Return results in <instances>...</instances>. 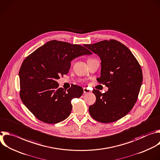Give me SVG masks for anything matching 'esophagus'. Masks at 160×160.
<instances>
[{"label":"esophagus","mask_w":160,"mask_h":160,"mask_svg":"<svg viewBox=\"0 0 160 160\" xmlns=\"http://www.w3.org/2000/svg\"><path fill=\"white\" fill-rule=\"evenodd\" d=\"M91 91L88 89V88H83V92L85 93H89Z\"/></svg>","instance_id":"34e87169"}]
</instances>
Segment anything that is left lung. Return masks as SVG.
Returning <instances> with one entry per match:
<instances>
[{
    "label": "left lung",
    "mask_w": 160,
    "mask_h": 160,
    "mask_svg": "<svg viewBox=\"0 0 160 160\" xmlns=\"http://www.w3.org/2000/svg\"><path fill=\"white\" fill-rule=\"evenodd\" d=\"M84 46L99 57L101 70L97 80L109 88L103 93L93 90L96 101L89 107L90 114L100 122H115L128 114L137 100L142 82L141 68L131 51L116 40Z\"/></svg>",
    "instance_id": "1"
}]
</instances>
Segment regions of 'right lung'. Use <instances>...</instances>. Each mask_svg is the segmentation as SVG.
<instances>
[{"label": "right lung", "mask_w": 160, "mask_h": 160, "mask_svg": "<svg viewBox=\"0 0 160 160\" xmlns=\"http://www.w3.org/2000/svg\"><path fill=\"white\" fill-rule=\"evenodd\" d=\"M92 52L78 44L52 40L38 48L22 62L19 70L21 98L39 120L57 124L70 114L72 100L83 94V88L73 85L65 90L58 88L57 80L67 74L71 62Z\"/></svg>", "instance_id": "1"}]
</instances>
